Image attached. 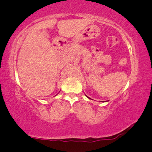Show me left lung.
Listing matches in <instances>:
<instances>
[{"label":"left lung","instance_id":"left-lung-1","mask_svg":"<svg viewBox=\"0 0 152 152\" xmlns=\"http://www.w3.org/2000/svg\"><path fill=\"white\" fill-rule=\"evenodd\" d=\"M87 97V96H86ZM88 97V98H89V97ZM89 99H91V98H89Z\"/></svg>","mask_w":152,"mask_h":152}]
</instances>
